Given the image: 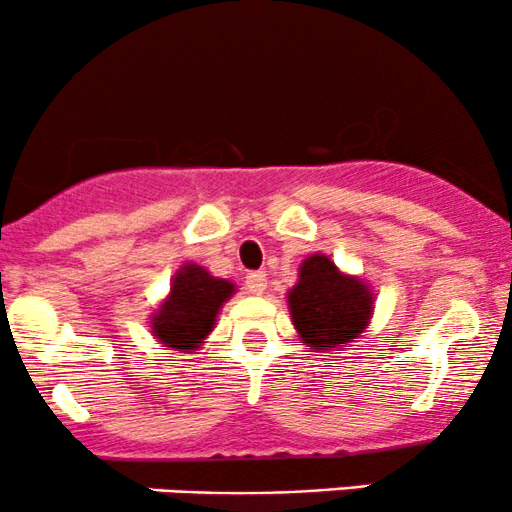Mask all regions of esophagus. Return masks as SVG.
I'll list each match as a JSON object with an SVG mask.
<instances>
[{"label":"esophagus","instance_id":"34e87169","mask_svg":"<svg viewBox=\"0 0 512 512\" xmlns=\"http://www.w3.org/2000/svg\"><path fill=\"white\" fill-rule=\"evenodd\" d=\"M245 289H248L250 293H255V296H262V293L267 291V274L252 272L245 276Z\"/></svg>","mask_w":512,"mask_h":512}]
</instances>
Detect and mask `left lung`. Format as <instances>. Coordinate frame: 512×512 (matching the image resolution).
<instances>
[{
    "mask_svg": "<svg viewBox=\"0 0 512 512\" xmlns=\"http://www.w3.org/2000/svg\"><path fill=\"white\" fill-rule=\"evenodd\" d=\"M373 291L361 276L346 274L330 257L315 252L298 267V281L286 293L291 322L313 351H342L361 337L373 317Z\"/></svg>",
    "mask_w": 512,
    "mask_h": 512,
    "instance_id": "1",
    "label": "left lung"
}]
</instances>
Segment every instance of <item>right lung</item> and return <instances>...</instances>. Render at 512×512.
Here are the masks:
<instances>
[{
  "mask_svg": "<svg viewBox=\"0 0 512 512\" xmlns=\"http://www.w3.org/2000/svg\"><path fill=\"white\" fill-rule=\"evenodd\" d=\"M236 293V284L211 276L197 262H185L170 279V291L151 313V337L180 354L202 349L214 332L223 303Z\"/></svg>",
  "mask_w": 512,
  "mask_h": 512,
  "instance_id": "add662e5",
  "label": "right lung"
}]
</instances>
